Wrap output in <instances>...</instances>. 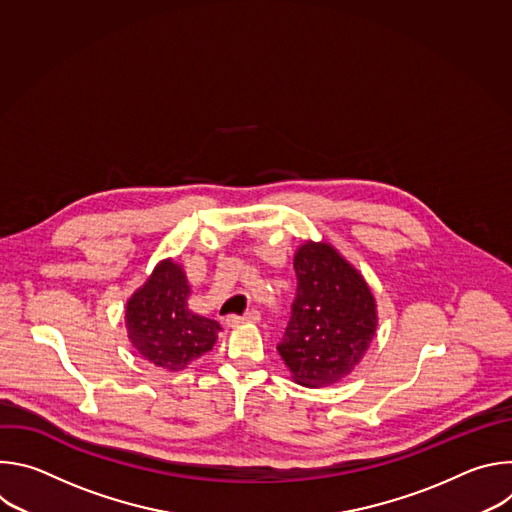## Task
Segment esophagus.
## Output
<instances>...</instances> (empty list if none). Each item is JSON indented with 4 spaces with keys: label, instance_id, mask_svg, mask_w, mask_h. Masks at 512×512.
I'll return each instance as SVG.
<instances>
[{
    "label": "esophagus",
    "instance_id": "34e87169",
    "mask_svg": "<svg viewBox=\"0 0 512 512\" xmlns=\"http://www.w3.org/2000/svg\"><path fill=\"white\" fill-rule=\"evenodd\" d=\"M259 320H261L259 312H257V310H249V312H245L243 316H227L225 324H227L229 328H239V326H243V324H257Z\"/></svg>",
    "mask_w": 512,
    "mask_h": 512
}]
</instances>
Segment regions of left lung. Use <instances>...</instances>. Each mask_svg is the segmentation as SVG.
<instances>
[{
    "label": "left lung",
    "mask_w": 512,
    "mask_h": 512,
    "mask_svg": "<svg viewBox=\"0 0 512 512\" xmlns=\"http://www.w3.org/2000/svg\"><path fill=\"white\" fill-rule=\"evenodd\" d=\"M298 296L277 352L294 383L330 387L369 352L379 310L364 275L328 241H304L294 253Z\"/></svg>",
    "instance_id": "left-lung-1"
}]
</instances>
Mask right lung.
<instances>
[{
    "mask_svg": "<svg viewBox=\"0 0 512 512\" xmlns=\"http://www.w3.org/2000/svg\"><path fill=\"white\" fill-rule=\"evenodd\" d=\"M182 263L162 259L125 302V330L131 346L154 367L178 373L212 350L221 324L190 310Z\"/></svg>",
    "mask_w": 512,
    "mask_h": 512,
    "instance_id": "1",
    "label": "right lung"
}]
</instances>
